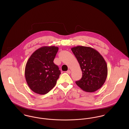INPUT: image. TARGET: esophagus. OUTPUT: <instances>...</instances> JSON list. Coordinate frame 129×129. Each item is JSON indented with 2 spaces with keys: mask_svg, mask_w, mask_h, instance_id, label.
<instances>
[{
  "mask_svg": "<svg viewBox=\"0 0 129 129\" xmlns=\"http://www.w3.org/2000/svg\"><path fill=\"white\" fill-rule=\"evenodd\" d=\"M67 73L68 74H70L71 73V71L70 70H68V71H67Z\"/></svg>",
  "mask_w": 129,
  "mask_h": 129,
  "instance_id": "1",
  "label": "esophagus"
}]
</instances>
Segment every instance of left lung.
I'll use <instances>...</instances> for the list:
<instances>
[{"instance_id":"obj_1","label":"left lung","mask_w":129,"mask_h":129,"mask_svg":"<svg viewBox=\"0 0 129 129\" xmlns=\"http://www.w3.org/2000/svg\"><path fill=\"white\" fill-rule=\"evenodd\" d=\"M80 65L81 78L76 84L83 91H96L105 83L108 73L104 58L97 51L89 47L78 46L71 49Z\"/></svg>"}]
</instances>
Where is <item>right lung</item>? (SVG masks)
Segmentation results:
<instances>
[{"mask_svg": "<svg viewBox=\"0 0 129 129\" xmlns=\"http://www.w3.org/2000/svg\"><path fill=\"white\" fill-rule=\"evenodd\" d=\"M58 50L55 46H44L29 58L25 76L30 88L39 94H46L53 89L60 73L53 61Z\"/></svg>", "mask_w": 129, "mask_h": 129, "instance_id": "right-lung-1", "label": "right lung"}]
</instances>
